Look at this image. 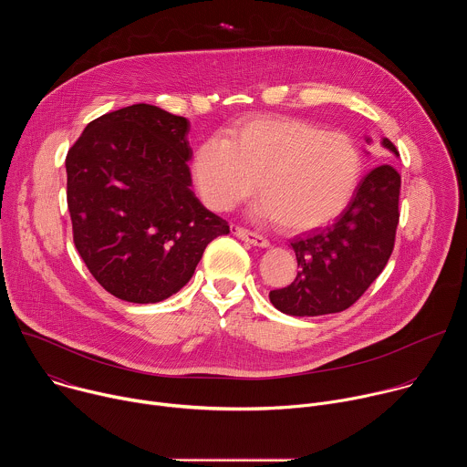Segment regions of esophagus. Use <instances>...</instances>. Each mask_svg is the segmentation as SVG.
Here are the masks:
<instances>
[{"instance_id": "esophagus-1", "label": "esophagus", "mask_w": 467, "mask_h": 467, "mask_svg": "<svg viewBox=\"0 0 467 467\" xmlns=\"http://www.w3.org/2000/svg\"><path fill=\"white\" fill-rule=\"evenodd\" d=\"M233 233L240 238V240H244V242H249L251 245H256V247H270V240H265L264 236H260V234H256V233H251V231H247V229H244V227H233Z\"/></svg>"}]
</instances>
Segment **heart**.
Returning a JSON list of instances; mask_svg holds the SVG:
<instances>
[{
  "instance_id": "b5f03b06",
  "label": "heart",
  "mask_w": 467,
  "mask_h": 467,
  "mask_svg": "<svg viewBox=\"0 0 467 467\" xmlns=\"http://www.w3.org/2000/svg\"><path fill=\"white\" fill-rule=\"evenodd\" d=\"M360 177L362 155L351 137L286 114L242 118L192 157V179L209 209L233 211L258 179L256 214L292 233L338 218Z\"/></svg>"
}]
</instances>
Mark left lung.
Listing matches in <instances>:
<instances>
[{
	"label": "left lung",
	"instance_id": "left-lung-1",
	"mask_svg": "<svg viewBox=\"0 0 467 467\" xmlns=\"http://www.w3.org/2000/svg\"><path fill=\"white\" fill-rule=\"evenodd\" d=\"M371 144V139L366 137ZM380 146L399 159L395 146ZM401 175L391 164L371 170L335 223L292 240L296 281L270 292L272 305L288 316H323L349 308L380 275L399 223Z\"/></svg>",
	"mask_w": 467,
	"mask_h": 467
}]
</instances>
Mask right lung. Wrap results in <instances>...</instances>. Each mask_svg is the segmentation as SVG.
Returning a JSON list of instances; mask_svg holds the SVG:
<instances>
[{
    "label": "right lung",
    "instance_id": "obj_1",
    "mask_svg": "<svg viewBox=\"0 0 467 467\" xmlns=\"http://www.w3.org/2000/svg\"><path fill=\"white\" fill-rule=\"evenodd\" d=\"M188 130L186 118L139 103L90 121L66 155L76 247L118 299H168L229 234L190 190Z\"/></svg>",
    "mask_w": 467,
    "mask_h": 467
}]
</instances>
